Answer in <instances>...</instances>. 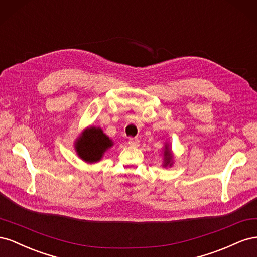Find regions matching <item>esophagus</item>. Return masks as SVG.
<instances>
[{
  "mask_svg": "<svg viewBox=\"0 0 257 257\" xmlns=\"http://www.w3.org/2000/svg\"><path fill=\"white\" fill-rule=\"evenodd\" d=\"M128 144L132 146H138L139 145V139L137 137H130L128 138Z\"/></svg>",
  "mask_w": 257,
  "mask_h": 257,
  "instance_id": "obj_1",
  "label": "esophagus"
}]
</instances>
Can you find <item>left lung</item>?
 <instances>
[{"mask_svg":"<svg viewBox=\"0 0 257 257\" xmlns=\"http://www.w3.org/2000/svg\"><path fill=\"white\" fill-rule=\"evenodd\" d=\"M164 160H165V164H164V166L172 165V164H170V162H172V154H170V150L168 149V147H167V146H165Z\"/></svg>","mask_w":257,"mask_h":257,"instance_id":"1","label":"left lung"}]
</instances>
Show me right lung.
I'll list each match as a JSON object with an SVG mask.
<instances>
[{
  "label": "right lung",
  "instance_id": "add662e5",
  "mask_svg": "<svg viewBox=\"0 0 257 257\" xmlns=\"http://www.w3.org/2000/svg\"><path fill=\"white\" fill-rule=\"evenodd\" d=\"M112 146L111 139L107 137L99 127H90L83 132L76 142V150L79 157L88 163L102 159L104 152Z\"/></svg>",
  "mask_w": 257,
  "mask_h": 257
}]
</instances>
